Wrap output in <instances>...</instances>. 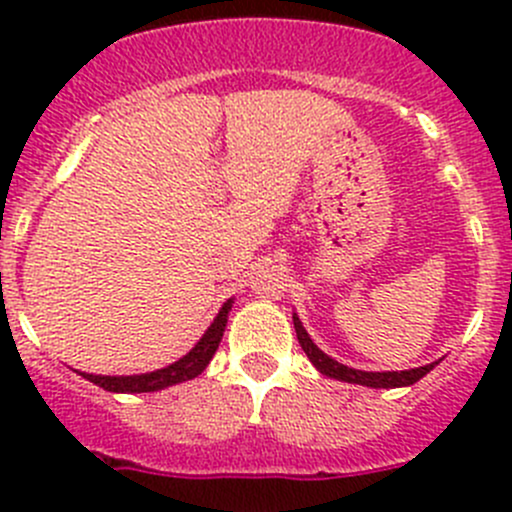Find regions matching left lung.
<instances>
[{"label":"left lung","mask_w":512,"mask_h":512,"mask_svg":"<svg viewBox=\"0 0 512 512\" xmlns=\"http://www.w3.org/2000/svg\"><path fill=\"white\" fill-rule=\"evenodd\" d=\"M294 322V332H297L299 344H302L304 354L309 356L314 366H317L319 374L329 376V379L337 381H347V384H359V386H369V389H399V386H411L416 384L418 379L428 374L438 361H431L426 366H416V369H406V371H361V369H352L347 364H339L337 359H332L329 354H324L317 344L312 342V337L307 334V329L302 327L297 314H292Z\"/></svg>","instance_id":"left-lung-1"}]
</instances>
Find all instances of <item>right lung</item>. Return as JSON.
I'll use <instances>...</instances> for the list:
<instances>
[{
    "label": "right lung",
    "instance_id": "right-lung-1",
    "mask_svg": "<svg viewBox=\"0 0 512 512\" xmlns=\"http://www.w3.org/2000/svg\"><path fill=\"white\" fill-rule=\"evenodd\" d=\"M232 309V299L220 307V312L215 314L213 324L205 329L203 337L198 339L193 349L188 354L180 356L173 364L163 366V369L148 371V374H133V376H101V374H86V371H76L79 376H84L91 384L101 386V389L113 391V394H148V391H160L168 389V386L183 384V381L195 379L205 371V366L210 364L215 352L220 347V339L227 327V314Z\"/></svg>",
    "mask_w": 512,
    "mask_h": 512
}]
</instances>
